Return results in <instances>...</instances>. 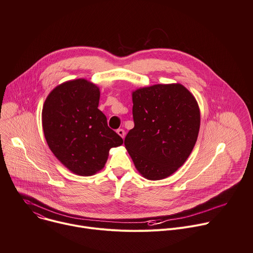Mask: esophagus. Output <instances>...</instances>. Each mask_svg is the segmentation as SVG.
Returning <instances> with one entry per match:
<instances>
[{"label": "esophagus", "instance_id": "esophagus-1", "mask_svg": "<svg viewBox=\"0 0 253 253\" xmlns=\"http://www.w3.org/2000/svg\"><path fill=\"white\" fill-rule=\"evenodd\" d=\"M117 133H118V135L121 136L122 138L125 137V131H124L123 129H118V130H117Z\"/></svg>", "mask_w": 253, "mask_h": 253}]
</instances>
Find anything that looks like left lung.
Returning a JSON list of instances; mask_svg holds the SVG:
<instances>
[{
	"instance_id": "left-lung-1",
	"label": "left lung",
	"mask_w": 253,
	"mask_h": 253,
	"mask_svg": "<svg viewBox=\"0 0 253 253\" xmlns=\"http://www.w3.org/2000/svg\"><path fill=\"white\" fill-rule=\"evenodd\" d=\"M132 101L134 128L125 137V147L143 177L164 179L193 150L200 127L197 101L181 84L137 89Z\"/></svg>"
}]
</instances>
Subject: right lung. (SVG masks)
<instances>
[{
	"instance_id": "add662e5",
	"label": "right lung",
	"mask_w": 253,
	"mask_h": 253,
	"mask_svg": "<svg viewBox=\"0 0 253 253\" xmlns=\"http://www.w3.org/2000/svg\"><path fill=\"white\" fill-rule=\"evenodd\" d=\"M99 99L95 84L77 79L57 86L43 106L42 123L49 148L64 166L82 176L100 171L109 150L123 143L98 109Z\"/></svg>"
}]
</instances>
